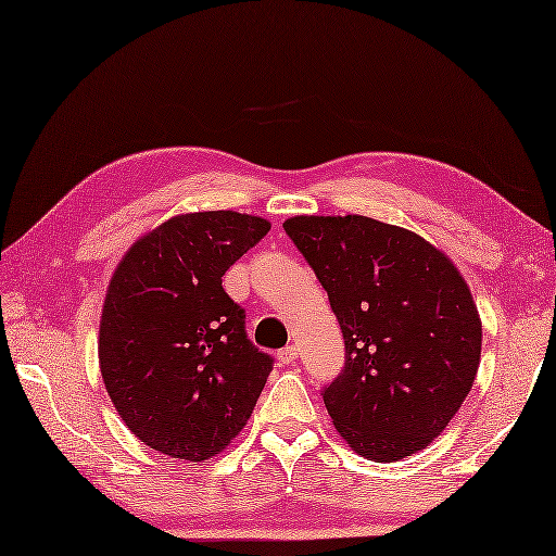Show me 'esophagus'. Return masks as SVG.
<instances>
[{
    "mask_svg": "<svg viewBox=\"0 0 556 556\" xmlns=\"http://www.w3.org/2000/svg\"><path fill=\"white\" fill-rule=\"evenodd\" d=\"M277 361H279V365H291V363H296V361H299V349H296V346H287V349H281V351L277 353Z\"/></svg>",
    "mask_w": 556,
    "mask_h": 556,
    "instance_id": "esophagus-1",
    "label": "esophagus"
}]
</instances>
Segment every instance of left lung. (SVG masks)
Masks as SVG:
<instances>
[{"label":"left lung","instance_id":"1","mask_svg":"<svg viewBox=\"0 0 556 556\" xmlns=\"http://www.w3.org/2000/svg\"><path fill=\"white\" fill-rule=\"evenodd\" d=\"M329 296L346 365L323 399L353 452L389 464L428 446L476 382L482 323L466 279L416 231L363 215L285 222Z\"/></svg>","mask_w":556,"mask_h":556}]
</instances>
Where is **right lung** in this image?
<instances>
[{
    "mask_svg": "<svg viewBox=\"0 0 556 556\" xmlns=\"http://www.w3.org/2000/svg\"><path fill=\"white\" fill-rule=\"evenodd\" d=\"M267 231L241 212H188L140 236L114 269L100 372L128 430L160 454L212 458L251 418L271 358L248 339L222 275Z\"/></svg>",
    "mask_w": 556,
    "mask_h": 556,
    "instance_id": "add662e5",
    "label": "right lung"
}]
</instances>
